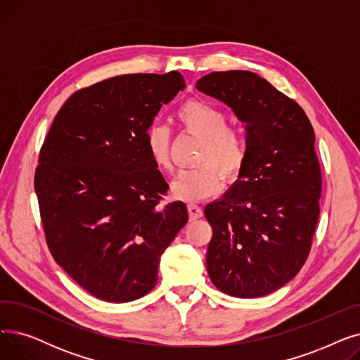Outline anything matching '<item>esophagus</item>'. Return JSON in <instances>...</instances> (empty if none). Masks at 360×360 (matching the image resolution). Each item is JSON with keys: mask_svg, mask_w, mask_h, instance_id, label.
I'll list each match as a JSON object with an SVG mask.
<instances>
[{"mask_svg": "<svg viewBox=\"0 0 360 360\" xmlns=\"http://www.w3.org/2000/svg\"><path fill=\"white\" fill-rule=\"evenodd\" d=\"M188 213H190L191 220H197V219L202 217V209H201V207H198L197 204L188 205Z\"/></svg>", "mask_w": 360, "mask_h": 360, "instance_id": "obj_1", "label": "esophagus"}]
</instances>
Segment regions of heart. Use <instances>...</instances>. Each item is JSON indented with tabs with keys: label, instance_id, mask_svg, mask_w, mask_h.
I'll return each instance as SVG.
<instances>
[{
	"label": "heart",
	"instance_id": "obj_1",
	"mask_svg": "<svg viewBox=\"0 0 360 360\" xmlns=\"http://www.w3.org/2000/svg\"><path fill=\"white\" fill-rule=\"evenodd\" d=\"M181 124L202 139L197 167L185 169L172 181L170 191L176 200L195 202L216 195L221 188V174L235 179L247 159V146L239 132L229 127L226 113L217 106L191 99L178 109ZM147 153L159 169L169 170L170 131L160 122H153L146 131Z\"/></svg>",
	"mask_w": 360,
	"mask_h": 360
}]
</instances>
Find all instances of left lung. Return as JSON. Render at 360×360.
I'll use <instances>...</instances> for the list:
<instances>
[{"instance_id": "1", "label": "left lung", "mask_w": 360, "mask_h": 360, "mask_svg": "<svg viewBox=\"0 0 360 360\" xmlns=\"http://www.w3.org/2000/svg\"><path fill=\"white\" fill-rule=\"evenodd\" d=\"M195 87L228 105L247 131L236 182L204 210L213 228L207 271L226 295L266 296L299 273L311 250L321 195L314 128L255 72L214 71Z\"/></svg>"}]
</instances>
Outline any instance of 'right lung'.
<instances>
[{"label": "right lung", "instance_id": "right-lung-1", "mask_svg": "<svg viewBox=\"0 0 360 360\" xmlns=\"http://www.w3.org/2000/svg\"><path fill=\"white\" fill-rule=\"evenodd\" d=\"M185 89L178 71L117 75L75 91L55 117L34 175L49 251L94 297L136 300L156 286L160 257L188 221L159 207L167 182L146 131Z\"/></svg>", "mask_w": 360, "mask_h": 360}]
</instances>
